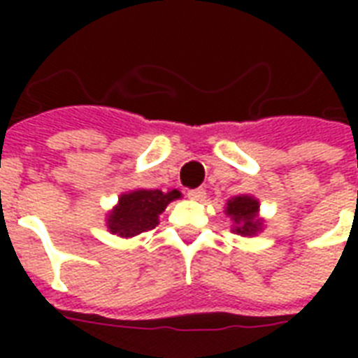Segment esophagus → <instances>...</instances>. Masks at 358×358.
<instances>
[{
    "mask_svg": "<svg viewBox=\"0 0 358 358\" xmlns=\"http://www.w3.org/2000/svg\"><path fill=\"white\" fill-rule=\"evenodd\" d=\"M187 196H189L191 201L202 202L204 199H206V191L202 189V187H196V189H191L189 193H187Z\"/></svg>",
    "mask_w": 358,
    "mask_h": 358,
    "instance_id": "obj_1",
    "label": "esophagus"
}]
</instances>
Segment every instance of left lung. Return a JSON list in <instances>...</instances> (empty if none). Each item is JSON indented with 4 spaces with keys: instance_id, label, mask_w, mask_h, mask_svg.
Listing matches in <instances>:
<instances>
[{
    "instance_id": "obj_1",
    "label": "left lung",
    "mask_w": 358,
    "mask_h": 358,
    "mask_svg": "<svg viewBox=\"0 0 358 358\" xmlns=\"http://www.w3.org/2000/svg\"><path fill=\"white\" fill-rule=\"evenodd\" d=\"M258 201L255 196L249 195H238L227 202V215L234 221V229L232 232L239 236H256L264 227V221L258 217Z\"/></svg>"
}]
</instances>
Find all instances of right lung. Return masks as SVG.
Returning a JSON list of instances; mask_svg holds the SVG:
<instances>
[{
	"label": "right lung",
	"mask_w": 358,
	"mask_h": 358,
	"mask_svg": "<svg viewBox=\"0 0 358 358\" xmlns=\"http://www.w3.org/2000/svg\"><path fill=\"white\" fill-rule=\"evenodd\" d=\"M178 189L163 193L159 189H137L120 195L119 204L108 215V229L120 238H134L156 229L159 215L169 202L180 199Z\"/></svg>",
	"instance_id": "right-lung-1"
}]
</instances>
